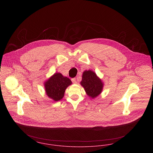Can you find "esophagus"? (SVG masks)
I'll return each mask as SVG.
<instances>
[{"label": "esophagus", "mask_w": 153, "mask_h": 153, "mask_svg": "<svg viewBox=\"0 0 153 153\" xmlns=\"http://www.w3.org/2000/svg\"><path fill=\"white\" fill-rule=\"evenodd\" d=\"M71 81L74 83H76V80L75 78H72L71 79Z\"/></svg>", "instance_id": "1"}]
</instances>
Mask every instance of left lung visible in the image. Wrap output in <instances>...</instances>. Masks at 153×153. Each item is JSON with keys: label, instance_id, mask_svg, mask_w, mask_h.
Listing matches in <instances>:
<instances>
[{"label": "left lung", "instance_id": "left-lung-1", "mask_svg": "<svg viewBox=\"0 0 153 153\" xmlns=\"http://www.w3.org/2000/svg\"><path fill=\"white\" fill-rule=\"evenodd\" d=\"M84 88L86 94L94 99L101 94L104 83L102 79L92 70H85L82 74V81L80 83Z\"/></svg>", "mask_w": 153, "mask_h": 153}]
</instances>
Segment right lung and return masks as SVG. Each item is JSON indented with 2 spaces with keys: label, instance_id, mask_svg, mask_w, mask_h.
<instances>
[{
  "label": "right lung",
  "instance_id": "1",
  "mask_svg": "<svg viewBox=\"0 0 153 153\" xmlns=\"http://www.w3.org/2000/svg\"><path fill=\"white\" fill-rule=\"evenodd\" d=\"M71 84V81L68 78L56 72L44 82V86L47 96L57 102L63 98L66 89Z\"/></svg>",
  "mask_w": 153,
  "mask_h": 153
}]
</instances>
